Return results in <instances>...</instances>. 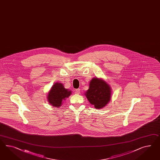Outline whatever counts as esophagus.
I'll return each instance as SVG.
<instances>
[{"instance_id": "1", "label": "esophagus", "mask_w": 160, "mask_h": 160, "mask_svg": "<svg viewBox=\"0 0 160 160\" xmlns=\"http://www.w3.org/2000/svg\"><path fill=\"white\" fill-rule=\"evenodd\" d=\"M75 93L76 94H79L80 93V89H76V90H75Z\"/></svg>"}]
</instances>
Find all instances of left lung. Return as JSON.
<instances>
[{
  "mask_svg": "<svg viewBox=\"0 0 160 160\" xmlns=\"http://www.w3.org/2000/svg\"><path fill=\"white\" fill-rule=\"evenodd\" d=\"M111 87L104 80L94 78L86 91L87 98L97 109L103 108L111 99Z\"/></svg>",
  "mask_w": 160,
  "mask_h": 160,
  "instance_id": "obj_1",
  "label": "left lung"
}]
</instances>
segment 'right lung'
Here are the masks:
<instances>
[{
	"label": "right lung",
	"instance_id": "right-lung-1",
	"mask_svg": "<svg viewBox=\"0 0 160 160\" xmlns=\"http://www.w3.org/2000/svg\"><path fill=\"white\" fill-rule=\"evenodd\" d=\"M71 93V91L65 88L63 84L56 82L48 92V100L52 106L58 108L61 106L62 101L69 97Z\"/></svg>",
	"mask_w": 160,
	"mask_h": 160
}]
</instances>
